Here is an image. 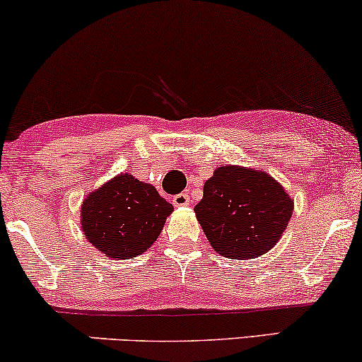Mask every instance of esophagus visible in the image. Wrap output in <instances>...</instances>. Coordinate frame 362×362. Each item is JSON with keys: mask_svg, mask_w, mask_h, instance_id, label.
<instances>
[{"mask_svg": "<svg viewBox=\"0 0 362 362\" xmlns=\"http://www.w3.org/2000/svg\"><path fill=\"white\" fill-rule=\"evenodd\" d=\"M173 204H175L176 207L187 206L189 204V194H187V192H180V194L173 196Z\"/></svg>", "mask_w": 362, "mask_h": 362, "instance_id": "1", "label": "esophagus"}]
</instances>
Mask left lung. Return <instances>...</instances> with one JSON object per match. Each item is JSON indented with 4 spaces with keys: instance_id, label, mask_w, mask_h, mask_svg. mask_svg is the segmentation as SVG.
<instances>
[{
    "instance_id": "1",
    "label": "left lung",
    "mask_w": 362,
    "mask_h": 362,
    "mask_svg": "<svg viewBox=\"0 0 362 362\" xmlns=\"http://www.w3.org/2000/svg\"><path fill=\"white\" fill-rule=\"evenodd\" d=\"M194 212L212 249L244 260L267 254L279 242L293 201L264 171L221 166L206 181Z\"/></svg>"
}]
</instances>
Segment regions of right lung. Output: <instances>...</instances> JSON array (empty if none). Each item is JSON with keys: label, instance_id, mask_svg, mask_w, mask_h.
Listing matches in <instances>:
<instances>
[{"label": "right lung", "instance_id": "obj_1", "mask_svg": "<svg viewBox=\"0 0 362 362\" xmlns=\"http://www.w3.org/2000/svg\"><path fill=\"white\" fill-rule=\"evenodd\" d=\"M171 212L155 187L122 173L83 201L82 230L112 259H132L158 239Z\"/></svg>", "mask_w": 362, "mask_h": 362}]
</instances>
